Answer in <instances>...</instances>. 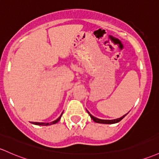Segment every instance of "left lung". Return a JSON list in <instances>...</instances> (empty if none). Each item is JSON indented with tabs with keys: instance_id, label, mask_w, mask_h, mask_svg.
<instances>
[{
	"instance_id": "8db88e82",
	"label": "left lung",
	"mask_w": 159,
	"mask_h": 159,
	"mask_svg": "<svg viewBox=\"0 0 159 159\" xmlns=\"http://www.w3.org/2000/svg\"><path fill=\"white\" fill-rule=\"evenodd\" d=\"M88 114L90 115V118L93 119V121L97 122V123H99V124H116V123H118V122H119L120 121H121V120L123 119L125 116H126V115H125V116L121 117V118H117V119H114V120H102V119H99V118L93 117L92 115H90V113H89L88 111Z\"/></svg>"
}]
</instances>
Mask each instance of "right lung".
Masks as SVG:
<instances>
[{
  "instance_id": "add662e5",
  "label": "right lung",
  "mask_w": 159,
  "mask_h": 159,
  "mask_svg": "<svg viewBox=\"0 0 159 159\" xmlns=\"http://www.w3.org/2000/svg\"><path fill=\"white\" fill-rule=\"evenodd\" d=\"M62 115H61V116L59 117L58 118H57V120H56V121H53V122H50V123H39V122H34V125H42V126H43V125H53V124H56V123H57V122H58L59 121H60V118H61V116H62Z\"/></svg>"
}]
</instances>
